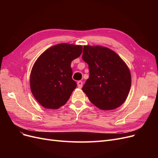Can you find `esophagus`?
I'll use <instances>...</instances> for the list:
<instances>
[{
    "instance_id": "34e87169",
    "label": "esophagus",
    "mask_w": 158,
    "mask_h": 158,
    "mask_svg": "<svg viewBox=\"0 0 158 158\" xmlns=\"http://www.w3.org/2000/svg\"><path fill=\"white\" fill-rule=\"evenodd\" d=\"M77 85H78V87L79 88H81L82 87V85H83V82L82 81H78L77 82Z\"/></svg>"
}]
</instances>
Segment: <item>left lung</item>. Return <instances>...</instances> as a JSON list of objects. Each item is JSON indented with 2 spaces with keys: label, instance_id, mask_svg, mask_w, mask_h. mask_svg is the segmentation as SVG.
Returning a JSON list of instances; mask_svg holds the SVG:
<instances>
[{
  "label": "left lung",
  "instance_id": "obj_1",
  "mask_svg": "<svg viewBox=\"0 0 158 158\" xmlns=\"http://www.w3.org/2000/svg\"><path fill=\"white\" fill-rule=\"evenodd\" d=\"M82 59L89 78L82 88L89 101L102 110L114 109L125 102L131 86L127 65L115 52L102 46L85 45Z\"/></svg>",
  "mask_w": 158,
  "mask_h": 158
}]
</instances>
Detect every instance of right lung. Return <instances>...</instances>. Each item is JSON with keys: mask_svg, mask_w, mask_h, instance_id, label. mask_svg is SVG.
<instances>
[{"mask_svg": "<svg viewBox=\"0 0 158 158\" xmlns=\"http://www.w3.org/2000/svg\"><path fill=\"white\" fill-rule=\"evenodd\" d=\"M82 52V45L60 44L38 57L30 74L33 96L46 109H56L67 102L76 83L72 78L71 62Z\"/></svg>", "mask_w": 158, "mask_h": 158, "instance_id": "right-lung-1", "label": "right lung"}]
</instances>
